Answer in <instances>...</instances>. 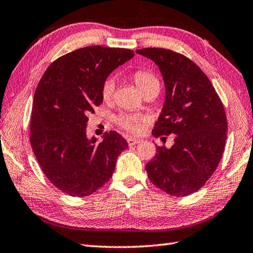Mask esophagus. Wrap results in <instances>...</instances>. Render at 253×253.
<instances>
[{
    "mask_svg": "<svg viewBox=\"0 0 253 253\" xmlns=\"http://www.w3.org/2000/svg\"><path fill=\"white\" fill-rule=\"evenodd\" d=\"M127 142L129 146H133V145H137V143L141 142V139H138V138H133V137H128Z\"/></svg>",
    "mask_w": 253,
    "mask_h": 253,
    "instance_id": "34e87169",
    "label": "esophagus"
}]
</instances>
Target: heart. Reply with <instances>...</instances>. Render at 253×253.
<instances>
[{
	"label": "heart",
	"mask_w": 253,
	"mask_h": 253,
	"mask_svg": "<svg viewBox=\"0 0 253 253\" xmlns=\"http://www.w3.org/2000/svg\"><path fill=\"white\" fill-rule=\"evenodd\" d=\"M132 80L135 82L137 87L139 88L141 93H146L148 90L152 87H160L159 80H158L155 74L151 72H148L145 70L136 71L132 76ZM115 88V83H114L113 79H107L104 82L102 87V96L104 100H108L111 98L112 94ZM140 122L141 118L137 115H132V114H122V115L117 116L116 124L121 128L131 132H138L140 129Z\"/></svg>",
	"instance_id": "b5f03b06"
}]
</instances>
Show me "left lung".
Here are the masks:
<instances>
[{
  "label": "left lung",
  "mask_w": 253,
  "mask_h": 253,
  "mask_svg": "<svg viewBox=\"0 0 253 253\" xmlns=\"http://www.w3.org/2000/svg\"><path fill=\"white\" fill-rule=\"evenodd\" d=\"M159 67L166 100L152 129L155 137H174L171 148L157 147L146 165L148 177L168 194L199 191L221 159L227 137L224 105L210 79L191 59L165 48L136 50ZM167 138V137H163Z\"/></svg>",
  "instance_id": "left-lung-1"
}]
</instances>
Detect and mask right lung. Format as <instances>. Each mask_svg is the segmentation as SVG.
<instances>
[{"mask_svg":"<svg viewBox=\"0 0 253 253\" xmlns=\"http://www.w3.org/2000/svg\"><path fill=\"white\" fill-rule=\"evenodd\" d=\"M130 49L88 46L54 60L34 95L31 145L57 189L68 195H91L110 181L128 143L116 131L103 141L87 139V115L103 102L102 87L112 71L129 60Z\"/></svg>","mask_w":253,"mask_h":253,"instance_id":"1","label":"right lung"}]
</instances>
